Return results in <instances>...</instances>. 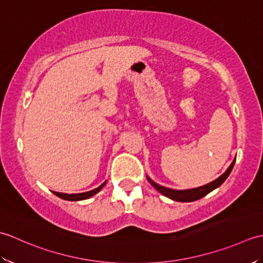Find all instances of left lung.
Returning <instances> with one entry per match:
<instances>
[{"label":"left lung","instance_id":"8db88e82","mask_svg":"<svg viewBox=\"0 0 263 263\" xmlns=\"http://www.w3.org/2000/svg\"><path fill=\"white\" fill-rule=\"evenodd\" d=\"M234 164H235V159L233 160V163L231 164L230 167H228L227 171L224 173V174L218 177L217 180H215L214 182L206 184V185H203V186L190 189V190L168 189V187L161 186V185H159V184L153 182L149 177H147V178H148V181L150 182V184H152V185L156 190H157V191H159L161 194H164L165 197L170 198V199L174 200V201H180V202H191V201H195V200H199L201 198H203L204 195L210 193L212 190H215L218 186H220L221 184L225 182V180L228 177V175L231 174V172H232L233 167H234Z\"/></svg>","mask_w":263,"mask_h":263}]
</instances>
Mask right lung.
<instances>
[{
	"label": "right lung",
	"mask_w": 263,
	"mask_h": 263,
	"mask_svg": "<svg viewBox=\"0 0 263 263\" xmlns=\"http://www.w3.org/2000/svg\"><path fill=\"white\" fill-rule=\"evenodd\" d=\"M106 182H104L102 185L98 186L97 189H93L91 190V191H88V192H85V193H76V194H68V193H60V192H54L53 193L55 195H58L59 198L61 199H64V200H69V201H79V200H85V199H88L92 197V195H95L96 193H98L100 190L103 189V186L105 185Z\"/></svg>",
	"instance_id": "obj_1"
}]
</instances>
